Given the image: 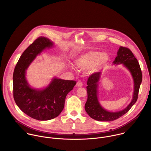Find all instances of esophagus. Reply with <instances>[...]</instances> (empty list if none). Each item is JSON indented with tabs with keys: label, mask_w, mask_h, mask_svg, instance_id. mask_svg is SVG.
Returning <instances> with one entry per match:
<instances>
[{
	"label": "esophagus",
	"mask_w": 151,
	"mask_h": 151,
	"mask_svg": "<svg viewBox=\"0 0 151 151\" xmlns=\"http://www.w3.org/2000/svg\"><path fill=\"white\" fill-rule=\"evenodd\" d=\"M76 86H78V87H81V86H83V82H82L81 80H79V81H78V82L77 83V84H76Z\"/></svg>",
	"instance_id": "34e87169"
}]
</instances>
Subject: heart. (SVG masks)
Segmentation results:
<instances>
[{
    "instance_id": "b5f03b06",
    "label": "heart",
    "mask_w": 151,
    "mask_h": 151,
    "mask_svg": "<svg viewBox=\"0 0 151 151\" xmlns=\"http://www.w3.org/2000/svg\"><path fill=\"white\" fill-rule=\"evenodd\" d=\"M109 56L106 53L98 51H89L81 56L75 60L76 66L81 69L86 70L91 67L99 68L108 63Z\"/></svg>"
}]
</instances>
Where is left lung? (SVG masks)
<instances>
[{
  "instance_id": "8db88e82",
  "label": "left lung",
  "mask_w": 151,
  "mask_h": 151,
  "mask_svg": "<svg viewBox=\"0 0 151 151\" xmlns=\"http://www.w3.org/2000/svg\"><path fill=\"white\" fill-rule=\"evenodd\" d=\"M113 64H123L131 73L134 83L133 97L131 103L124 110L117 112L108 111L100 105L97 96L98 82L101 78V73L96 72L92 74L89 76L87 81L86 91L88 98L85 104V110L91 118L98 121L111 122L117 119L128 112L138 99L142 74L140 65L132 52L127 47L120 46Z\"/></svg>"
}]
</instances>
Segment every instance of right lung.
<instances>
[{
    "label": "right lung",
    "instance_id": "add662e5",
    "mask_svg": "<svg viewBox=\"0 0 151 151\" xmlns=\"http://www.w3.org/2000/svg\"><path fill=\"white\" fill-rule=\"evenodd\" d=\"M53 45L47 38H37L22 53L13 73V97L16 104L27 115L41 121L53 119L60 114L67 95L76 84V81L55 78L43 89H34L28 85L25 70L38 55Z\"/></svg>",
    "mask_w": 151,
    "mask_h": 151
}]
</instances>
